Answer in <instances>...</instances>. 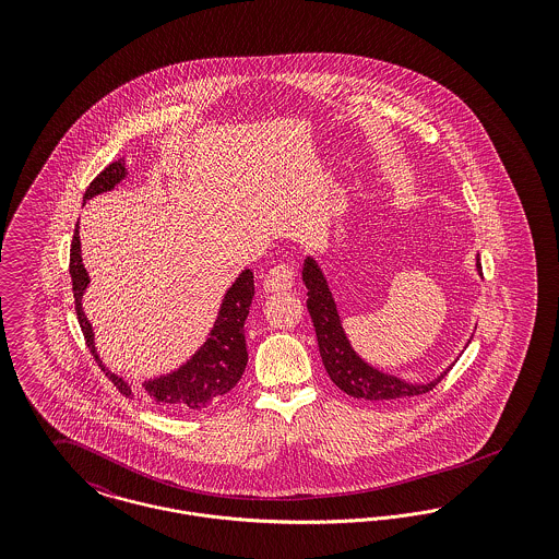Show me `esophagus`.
Returning a JSON list of instances; mask_svg holds the SVG:
<instances>
[{
	"instance_id": "esophagus-1",
	"label": "esophagus",
	"mask_w": 559,
	"mask_h": 559,
	"mask_svg": "<svg viewBox=\"0 0 559 559\" xmlns=\"http://www.w3.org/2000/svg\"><path fill=\"white\" fill-rule=\"evenodd\" d=\"M295 266L293 264H278L272 267L264 278V289L267 293L289 292L295 285Z\"/></svg>"
}]
</instances>
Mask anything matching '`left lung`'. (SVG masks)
I'll use <instances>...</instances> for the list:
<instances>
[{
    "label": "left lung",
    "mask_w": 559,
    "mask_h": 559,
    "mask_svg": "<svg viewBox=\"0 0 559 559\" xmlns=\"http://www.w3.org/2000/svg\"><path fill=\"white\" fill-rule=\"evenodd\" d=\"M478 272L481 274V264L478 258ZM304 283L308 289V312L317 329L319 340L320 358L329 372L331 381L349 396L365 400H400L411 396H421L429 390H433L444 377L442 372L438 379L429 381L426 385L406 383L394 374L377 371L369 367L347 342L344 326L340 322V314L333 301V295L329 292V285L320 272L319 264L308 258L304 262ZM451 371V369H449Z\"/></svg>",
    "instance_id": "1"
}]
</instances>
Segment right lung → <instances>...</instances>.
<instances>
[{
    "instance_id": "right-lung-1",
    "label": "right lung",
    "mask_w": 559,
    "mask_h": 559,
    "mask_svg": "<svg viewBox=\"0 0 559 559\" xmlns=\"http://www.w3.org/2000/svg\"><path fill=\"white\" fill-rule=\"evenodd\" d=\"M123 178H126V165L121 160L110 163L90 182V187L83 194V203L100 192H107L110 188H115V185H119ZM69 272H71V281H73L75 312H78L85 344L90 347L92 356L96 358L98 367L107 372L108 379L115 383V388L123 396L132 399V388L121 377L108 371L107 367L103 365L100 356L96 354L92 324L87 322L83 314V308H81V295L90 283V276L81 262L80 226H75V233H73ZM253 295H255L253 272L242 270L239 278L235 281V285L226 293L217 320L213 324V331L201 349L178 371L142 383L144 392L155 404H159L167 411H174V413L203 411L205 406H210L215 400L228 394L239 383L245 367H247L245 320L249 314Z\"/></svg>"
}]
</instances>
